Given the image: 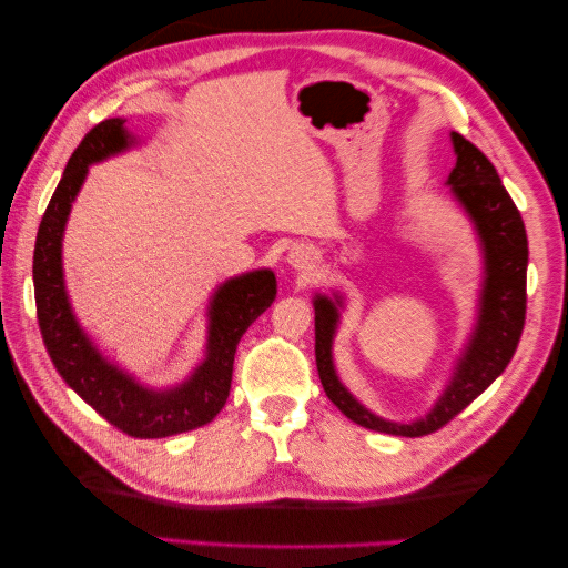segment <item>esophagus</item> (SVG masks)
<instances>
[{
	"instance_id": "esophagus-1",
	"label": "esophagus",
	"mask_w": 568,
	"mask_h": 568,
	"mask_svg": "<svg viewBox=\"0 0 568 568\" xmlns=\"http://www.w3.org/2000/svg\"><path fill=\"white\" fill-rule=\"evenodd\" d=\"M287 263H291L293 268L300 271V273H312V271H315V265H317V256L310 246L300 244V246H293L291 253H287Z\"/></svg>"
}]
</instances>
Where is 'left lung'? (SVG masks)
I'll return each instance as SVG.
<instances>
[{
	"mask_svg": "<svg viewBox=\"0 0 568 568\" xmlns=\"http://www.w3.org/2000/svg\"><path fill=\"white\" fill-rule=\"evenodd\" d=\"M456 165L446 178L452 200L474 226L480 248V291L476 320L462 354L442 395L425 415L409 422L385 419L373 413L342 383L334 366V339L342 324L346 297L342 291L317 293L315 305V356L322 388L329 400L356 425L395 434V437H422L444 427L466 405L484 393L508 368L520 342L527 307V234L523 216L503 187L493 163L474 143L452 131Z\"/></svg>",
	"mask_w": 568,
	"mask_h": 568,
	"instance_id": "8db88e82",
	"label": "left lung"
}]
</instances>
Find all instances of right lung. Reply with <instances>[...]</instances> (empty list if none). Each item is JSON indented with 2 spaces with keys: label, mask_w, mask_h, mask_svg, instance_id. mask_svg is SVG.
<instances>
[{
  "label": "right lung",
  "mask_w": 568,
  "mask_h": 568,
  "mask_svg": "<svg viewBox=\"0 0 568 568\" xmlns=\"http://www.w3.org/2000/svg\"><path fill=\"white\" fill-rule=\"evenodd\" d=\"M124 122L122 116L106 119L82 139L48 202L33 248L36 312L48 356L70 388L129 437L159 439L204 427L220 415L232 388L236 346L251 324L273 305L277 283L271 268H258L216 285L207 305L204 356L187 378L175 385L153 388L102 354L82 329L70 303L63 236L72 202L88 180L90 165L114 159L141 143Z\"/></svg>",
  "instance_id": "add662e5"
}]
</instances>
